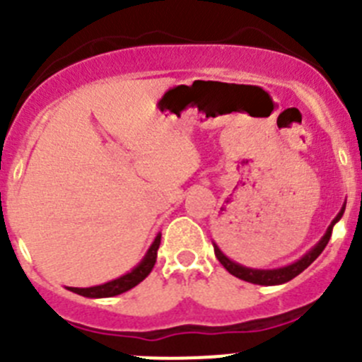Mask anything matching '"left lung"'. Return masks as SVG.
Instances as JSON below:
<instances>
[{
  "label": "left lung",
  "instance_id": "obj_1",
  "mask_svg": "<svg viewBox=\"0 0 362 362\" xmlns=\"http://www.w3.org/2000/svg\"><path fill=\"white\" fill-rule=\"evenodd\" d=\"M345 208H346V201L343 202L341 209H339V213L336 216H334V220L330 222V226L327 227L325 235L320 238V242L316 243L313 249H309L308 252L304 254V256L300 257V259L293 261V263L290 264H284V267H277V268H267V270H263V268H250V267H243V264L236 263V261L229 259V257L226 256V254L220 250V247L216 245L215 242H213V249H215V256L216 259L222 263V267L226 268L227 272H229L230 275H235V277L242 279V281H247V282H252V284H261V286H277V284H284V282L291 281L293 277H297L298 274H302V272L305 270V268L309 267V264L313 263V261L316 259V257L320 256V254L323 252V249L327 247V243H329L330 236H332V227L336 226V223L341 220L343 213H345Z\"/></svg>",
  "mask_w": 362,
  "mask_h": 362
}]
</instances>
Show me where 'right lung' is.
<instances>
[{"label": "right lung", "instance_id": "obj_1", "mask_svg": "<svg viewBox=\"0 0 362 362\" xmlns=\"http://www.w3.org/2000/svg\"><path fill=\"white\" fill-rule=\"evenodd\" d=\"M160 242H161V233H158L156 238L153 240L151 247L147 249L146 256L142 257V261H140L133 270L127 272V274L120 275V277L113 279V281L105 282V284H98V286L67 288V290H71L72 293H78L81 295V297H87V298H108V297H115V295L124 293V291L127 290H132V288H135L136 284H140V282L151 274V270H153L154 263H156Z\"/></svg>", "mask_w": 362, "mask_h": 362}]
</instances>
